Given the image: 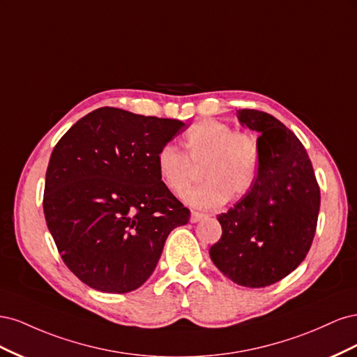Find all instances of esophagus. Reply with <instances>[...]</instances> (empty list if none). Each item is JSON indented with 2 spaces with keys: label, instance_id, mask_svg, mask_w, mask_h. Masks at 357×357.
Segmentation results:
<instances>
[{
  "label": "esophagus",
  "instance_id": "obj_1",
  "mask_svg": "<svg viewBox=\"0 0 357 357\" xmlns=\"http://www.w3.org/2000/svg\"><path fill=\"white\" fill-rule=\"evenodd\" d=\"M205 219H208V215H207V214H204V213L192 211V214H190V222H192V223H198V222L205 220Z\"/></svg>",
  "mask_w": 357,
  "mask_h": 357
}]
</instances>
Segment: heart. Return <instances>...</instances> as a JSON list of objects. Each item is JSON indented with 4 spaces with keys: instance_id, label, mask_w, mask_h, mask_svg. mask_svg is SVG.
Wrapping results in <instances>:
<instances>
[{
    "instance_id": "b5f03b06",
    "label": "heart",
    "mask_w": 357,
    "mask_h": 357,
    "mask_svg": "<svg viewBox=\"0 0 357 357\" xmlns=\"http://www.w3.org/2000/svg\"><path fill=\"white\" fill-rule=\"evenodd\" d=\"M186 155L172 144L158 150L156 169L162 183L181 197L193 180V165H201L202 185L192 189L185 201L195 208H218L232 198L250 192L259 174L261 150L256 137L215 119L192 125L181 138Z\"/></svg>"
}]
</instances>
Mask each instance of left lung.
Wrapping results in <instances>:
<instances>
[{
	"mask_svg": "<svg viewBox=\"0 0 357 357\" xmlns=\"http://www.w3.org/2000/svg\"><path fill=\"white\" fill-rule=\"evenodd\" d=\"M243 126L259 134V174L250 192L218 215L213 264L234 283L265 287L304 261L316 234L320 189L307 150L274 116L244 109Z\"/></svg>",
	"mask_w": 357,
	"mask_h": 357,
	"instance_id": "8db88e82",
	"label": "left lung"
}]
</instances>
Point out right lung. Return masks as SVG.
Returning <instances> with one entry per match:
<instances>
[{
  "label": "right lung",
  "instance_id": "1",
  "mask_svg": "<svg viewBox=\"0 0 357 357\" xmlns=\"http://www.w3.org/2000/svg\"><path fill=\"white\" fill-rule=\"evenodd\" d=\"M185 129L102 107L55 146L43 208L62 261L89 287L126 294L152 275L169 232L190 211L162 183L158 150Z\"/></svg>",
  "mask_w": 357,
  "mask_h": 357
}]
</instances>
